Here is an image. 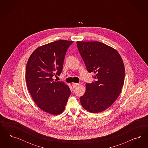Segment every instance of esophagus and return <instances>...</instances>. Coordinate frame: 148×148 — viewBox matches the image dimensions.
Segmentation results:
<instances>
[{
	"instance_id": "esophagus-1",
	"label": "esophagus",
	"mask_w": 148,
	"mask_h": 148,
	"mask_svg": "<svg viewBox=\"0 0 148 148\" xmlns=\"http://www.w3.org/2000/svg\"><path fill=\"white\" fill-rule=\"evenodd\" d=\"M79 85V84H76V83H73V84H72V86H73V88H75V87H76L77 86Z\"/></svg>"
}]
</instances>
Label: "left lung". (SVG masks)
<instances>
[{
	"instance_id": "left-lung-1",
	"label": "left lung",
	"mask_w": 148,
	"mask_h": 148,
	"mask_svg": "<svg viewBox=\"0 0 148 148\" xmlns=\"http://www.w3.org/2000/svg\"><path fill=\"white\" fill-rule=\"evenodd\" d=\"M87 71L95 79L86 84L85 93L80 97L82 107L92 113L110 107L121 92L125 68L121 56L112 47L100 42H76Z\"/></svg>"
}]
</instances>
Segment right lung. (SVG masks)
Returning <instances> with one entry per match:
<instances>
[{"label":"right lung","mask_w":148,"mask_h":148,"mask_svg":"<svg viewBox=\"0 0 148 148\" xmlns=\"http://www.w3.org/2000/svg\"><path fill=\"white\" fill-rule=\"evenodd\" d=\"M73 41L56 40L37 48L27 64V89L38 107L54 115L64 111L71 91L64 82L54 80L62 71L64 59Z\"/></svg>","instance_id":"add662e5"}]
</instances>
